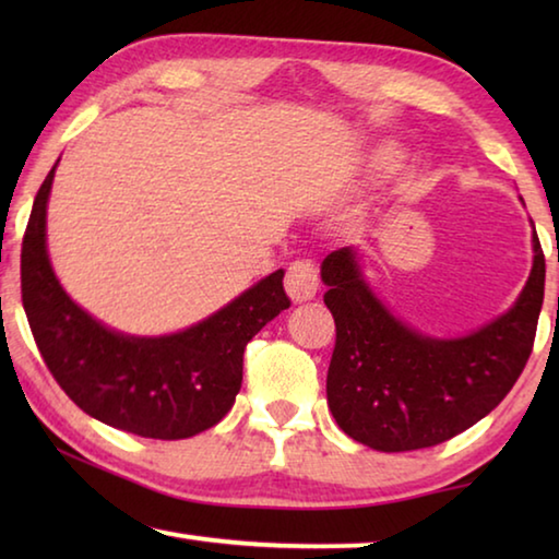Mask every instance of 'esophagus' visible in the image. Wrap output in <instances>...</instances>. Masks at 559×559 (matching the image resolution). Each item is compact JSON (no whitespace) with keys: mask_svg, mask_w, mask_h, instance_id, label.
Segmentation results:
<instances>
[{"mask_svg":"<svg viewBox=\"0 0 559 559\" xmlns=\"http://www.w3.org/2000/svg\"><path fill=\"white\" fill-rule=\"evenodd\" d=\"M318 269L313 261L302 259L296 261L288 266L286 273V290L293 302H306V300H313L316 293H318Z\"/></svg>","mask_w":559,"mask_h":559,"instance_id":"1","label":"esophagus"}]
</instances>
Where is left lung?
I'll return each mask as SVG.
<instances>
[{
	"label": "left lung",
	"instance_id": "1",
	"mask_svg": "<svg viewBox=\"0 0 559 559\" xmlns=\"http://www.w3.org/2000/svg\"><path fill=\"white\" fill-rule=\"evenodd\" d=\"M533 253L513 306L461 337L424 335L396 318L374 296L353 246L328 253L320 278L337 328L328 367V406L337 427L365 447L396 453L437 447L493 412L533 353L545 296L535 231Z\"/></svg>",
	"mask_w": 559,
	"mask_h": 559
}]
</instances>
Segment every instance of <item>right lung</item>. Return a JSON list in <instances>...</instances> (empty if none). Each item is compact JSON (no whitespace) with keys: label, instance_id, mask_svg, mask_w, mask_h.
<instances>
[{"label":"right lung","instance_id":"add662e5","mask_svg":"<svg viewBox=\"0 0 559 559\" xmlns=\"http://www.w3.org/2000/svg\"><path fill=\"white\" fill-rule=\"evenodd\" d=\"M56 165L39 187L22 243L24 310L53 380L93 419L138 437L175 441L212 429L241 390L249 340L290 306L283 269L177 333H118L83 310L53 273L46 206Z\"/></svg>","mask_w":559,"mask_h":559}]
</instances>
